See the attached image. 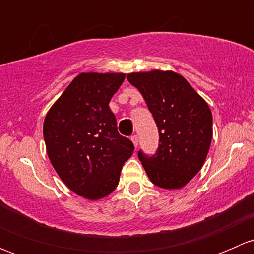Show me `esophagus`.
Returning a JSON list of instances; mask_svg holds the SVG:
<instances>
[{
  "label": "esophagus",
  "mask_w": 254,
  "mask_h": 254,
  "mask_svg": "<svg viewBox=\"0 0 254 254\" xmlns=\"http://www.w3.org/2000/svg\"><path fill=\"white\" fill-rule=\"evenodd\" d=\"M130 139H131V141H132V143H134L135 148H136L137 147V143H139V139H137L136 135H132V136L130 137Z\"/></svg>",
  "instance_id": "esophagus-1"
}]
</instances>
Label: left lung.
Instances as JSON below:
<instances>
[{"instance_id": "8db88e82", "label": "left lung", "mask_w": 254, "mask_h": 254, "mask_svg": "<svg viewBox=\"0 0 254 254\" xmlns=\"http://www.w3.org/2000/svg\"><path fill=\"white\" fill-rule=\"evenodd\" d=\"M152 113L160 146L152 157L139 158L150 181L160 188L181 189L201 170L212 139V115L203 97L175 71L127 73Z\"/></svg>"}]
</instances>
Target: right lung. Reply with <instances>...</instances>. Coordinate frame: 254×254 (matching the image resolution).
<instances>
[{"label":"right lung","instance_id":"add662e5","mask_svg":"<svg viewBox=\"0 0 254 254\" xmlns=\"http://www.w3.org/2000/svg\"><path fill=\"white\" fill-rule=\"evenodd\" d=\"M122 72H81L47 113L43 125L48 157L75 194L96 201L117 188L134 145L119 135L109 109Z\"/></svg>","mask_w":254,"mask_h":254}]
</instances>
